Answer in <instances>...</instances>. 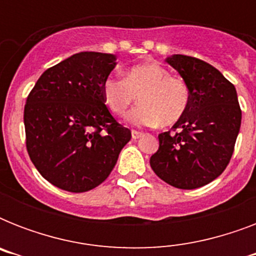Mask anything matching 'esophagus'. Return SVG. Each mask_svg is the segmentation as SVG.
<instances>
[{"mask_svg": "<svg viewBox=\"0 0 256 256\" xmlns=\"http://www.w3.org/2000/svg\"><path fill=\"white\" fill-rule=\"evenodd\" d=\"M132 140H140V136H142V132H136V130H132Z\"/></svg>", "mask_w": 256, "mask_h": 256, "instance_id": "obj_1", "label": "esophagus"}]
</instances>
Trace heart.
<instances>
[{
	"instance_id": "b5f03b06",
	"label": "heart",
	"mask_w": 256,
	"mask_h": 256,
	"mask_svg": "<svg viewBox=\"0 0 256 256\" xmlns=\"http://www.w3.org/2000/svg\"><path fill=\"white\" fill-rule=\"evenodd\" d=\"M102 96L116 116H124L138 96L140 104L126 116L134 126L174 124L190 104V90L184 81L171 77L166 68L154 62L132 66L124 80L108 77L102 84Z\"/></svg>"
}]
</instances>
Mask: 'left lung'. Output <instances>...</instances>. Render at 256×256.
Here are the masks:
<instances>
[{
    "instance_id": "8db88e82",
    "label": "left lung",
    "mask_w": 256,
    "mask_h": 256,
    "mask_svg": "<svg viewBox=\"0 0 256 256\" xmlns=\"http://www.w3.org/2000/svg\"><path fill=\"white\" fill-rule=\"evenodd\" d=\"M166 62L190 90V104L172 132L158 136L160 148L150 158V166L171 186L192 190L212 182L227 168L242 112L234 85L214 66L182 54Z\"/></svg>"
}]
</instances>
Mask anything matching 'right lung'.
I'll use <instances>...</instances> for the list:
<instances>
[{"label":"right lung","instance_id":"obj_1","mask_svg":"<svg viewBox=\"0 0 256 256\" xmlns=\"http://www.w3.org/2000/svg\"><path fill=\"white\" fill-rule=\"evenodd\" d=\"M116 60L96 52L74 54L44 72L28 96L26 148L40 174L58 188L85 192L100 184L132 138L102 96Z\"/></svg>","mask_w":256,"mask_h":256}]
</instances>
